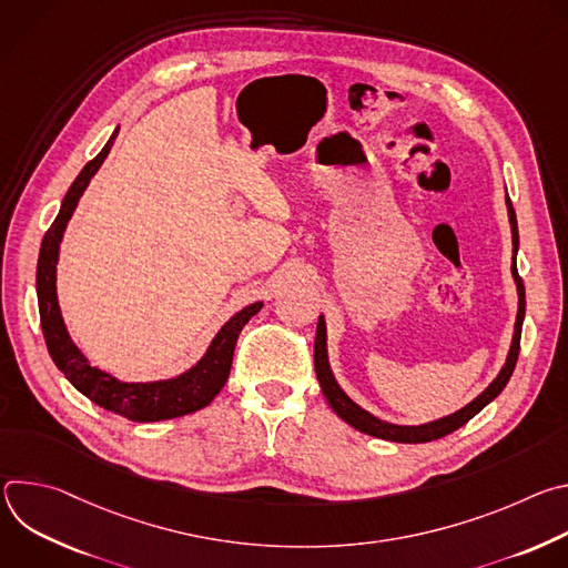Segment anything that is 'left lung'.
<instances>
[{"instance_id":"1","label":"left lung","mask_w":568,"mask_h":568,"mask_svg":"<svg viewBox=\"0 0 568 568\" xmlns=\"http://www.w3.org/2000/svg\"><path fill=\"white\" fill-rule=\"evenodd\" d=\"M506 209H508V220H510V231H513V278L517 285V318H515V333H513V344L510 351L506 355V364L501 366L499 375L485 386L471 402H467L465 407H460L458 412L443 416L438 420L425 423V425H393L386 420H379L377 416L368 414L366 409H362L359 404L348 397V393L339 386V382L335 379V373L331 368V359H328V328H326V316L318 314V323H316V339H314V371H316V379L321 384L323 395H326L328 404L333 407V412L348 423L351 427H355L362 434L382 438V440H393V443H429L436 438H443L452 432H456L458 427H463L467 420H471L483 407L488 404L506 388L517 357H519V339H521V326H524V314H526V290L524 283L517 274V252H519V231H517V215L513 209V202L506 193Z\"/></svg>"}]
</instances>
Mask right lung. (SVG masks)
<instances>
[{
    "label": "right lung",
    "instance_id": "right-lung-1",
    "mask_svg": "<svg viewBox=\"0 0 568 568\" xmlns=\"http://www.w3.org/2000/svg\"><path fill=\"white\" fill-rule=\"evenodd\" d=\"M114 136L116 132L110 136L105 148L73 180V184L69 186L60 204L58 217L53 220L51 229L44 233L40 256H38V274H36L40 323H42L44 342L53 364L73 384L75 390L90 397L94 404H99V407L114 412L134 423L171 420V418L189 416L193 412L204 409L206 404H211L213 397L222 390L231 371L237 335L247 326V321L263 310V301H256L235 312L211 339L206 353L197 359V364H193L189 371L175 377L154 379V382H125L90 364L83 351L73 344L64 326V318L58 303V290H55V272H58L60 245H62L67 222L71 220L92 178L103 166L105 156L112 150Z\"/></svg>",
    "mask_w": 568,
    "mask_h": 568
}]
</instances>
